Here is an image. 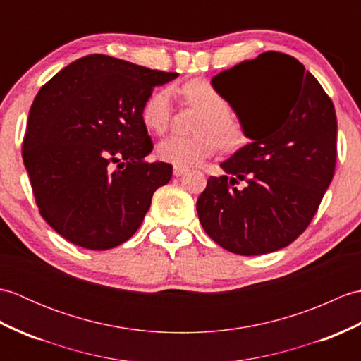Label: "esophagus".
I'll return each instance as SVG.
<instances>
[{"label":"esophagus","instance_id":"esophagus-1","mask_svg":"<svg viewBox=\"0 0 361 361\" xmlns=\"http://www.w3.org/2000/svg\"><path fill=\"white\" fill-rule=\"evenodd\" d=\"M186 172H188L186 167H181V166H175L173 167V175L175 176H181V175H185Z\"/></svg>","mask_w":361,"mask_h":361}]
</instances>
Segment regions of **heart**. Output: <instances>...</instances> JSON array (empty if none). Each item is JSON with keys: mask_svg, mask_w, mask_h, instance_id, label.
Returning <instances> with one entry per match:
<instances>
[{"mask_svg": "<svg viewBox=\"0 0 361 361\" xmlns=\"http://www.w3.org/2000/svg\"><path fill=\"white\" fill-rule=\"evenodd\" d=\"M185 101L202 109L198 130L202 133L194 136L169 135L161 140L157 152L158 157L175 166L189 167L202 163L217 149V140L221 145H234L240 141L242 127L234 116L228 113L229 105L217 88L202 79L189 80L178 88ZM172 114V91L159 88L145 99L141 109L144 126L155 133H163Z\"/></svg>", "mask_w": 361, "mask_h": 361, "instance_id": "b5f03b06", "label": "heart"}]
</instances>
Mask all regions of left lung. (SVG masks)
Masks as SVG:
<instances>
[{
  "label": "left lung",
  "mask_w": 361,
  "mask_h": 361,
  "mask_svg": "<svg viewBox=\"0 0 361 361\" xmlns=\"http://www.w3.org/2000/svg\"><path fill=\"white\" fill-rule=\"evenodd\" d=\"M250 142L220 163L197 200L211 239L235 255L278 251L309 226L331 185L336 114L301 62L268 51L214 75ZM247 181L242 191L233 188Z\"/></svg>",
  "instance_id": "1"
}]
</instances>
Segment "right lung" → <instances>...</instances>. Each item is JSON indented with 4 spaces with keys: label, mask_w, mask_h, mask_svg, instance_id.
<instances>
[{
    "label": "right lung",
    "mask_w": 361,
    "mask_h": 361,
    "mask_svg": "<svg viewBox=\"0 0 361 361\" xmlns=\"http://www.w3.org/2000/svg\"><path fill=\"white\" fill-rule=\"evenodd\" d=\"M178 73L102 54L44 83L30 106L23 161L42 217L78 247L110 250L141 226L172 166L147 163L153 144L141 109Z\"/></svg>",
    "instance_id": "add662e5"
}]
</instances>
